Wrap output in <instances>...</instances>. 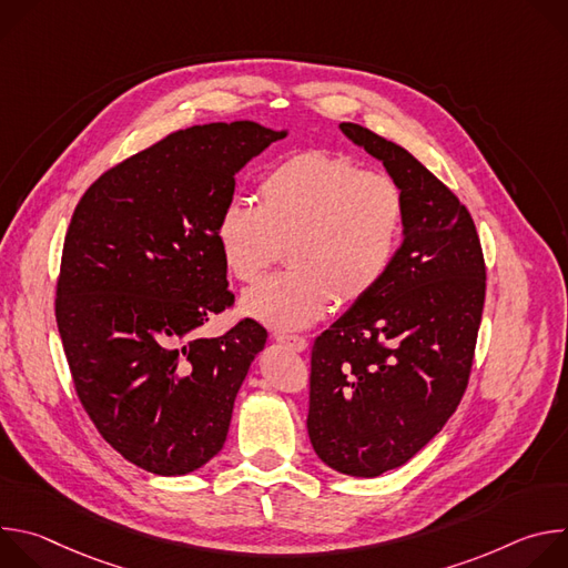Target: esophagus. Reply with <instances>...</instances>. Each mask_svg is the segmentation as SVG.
<instances>
[{"label":"esophagus","mask_w":568,"mask_h":568,"mask_svg":"<svg viewBox=\"0 0 568 568\" xmlns=\"http://www.w3.org/2000/svg\"><path fill=\"white\" fill-rule=\"evenodd\" d=\"M276 342L294 353H305L307 351V342L303 337H296V335H276Z\"/></svg>","instance_id":"obj_1"}]
</instances>
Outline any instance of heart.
Instances as JSON below:
<instances>
[{
  "mask_svg": "<svg viewBox=\"0 0 568 568\" xmlns=\"http://www.w3.org/2000/svg\"><path fill=\"white\" fill-rule=\"evenodd\" d=\"M404 197L384 173L353 159L303 150L258 182V206L233 197L215 220L226 270L254 283L285 245L287 272L240 301L247 316L276 331H303L333 305H355L386 276L397 254Z\"/></svg>",
  "mask_w": 568,
  "mask_h": 568,
  "instance_id": "obj_1",
  "label": "heart"
}]
</instances>
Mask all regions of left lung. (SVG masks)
<instances>
[{
	"mask_svg": "<svg viewBox=\"0 0 568 568\" xmlns=\"http://www.w3.org/2000/svg\"><path fill=\"white\" fill-rule=\"evenodd\" d=\"M404 197L402 245L379 285L312 348L307 434L339 474L409 463L465 393L485 301L476 226L458 197L402 145L342 123Z\"/></svg>",
	"mask_w": 568,
	"mask_h": 568,
	"instance_id": "left-lung-1",
	"label": "left lung"
}]
</instances>
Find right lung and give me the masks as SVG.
Masks as SVG:
<instances>
[{
  "label": "right lung",
  "instance_id": "1",
  "mask_svg": "<svg viewBox=\"0 0 568 568\" xmlns=\"http://www.w3.org/2000/svg\"><path fill=\"white\" fill-rule=\"evenodd\" d=\"M287 130L256 121L169 134L99 178L62 250L55 321L73 384L101 436L159 476L206 465L265 348L261 323L197 331L233 303L215 242L235 175Z\"/></svg>",
  "mask_w": 568,
  "mask_h": 568
}]
</instances>
